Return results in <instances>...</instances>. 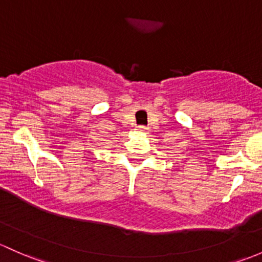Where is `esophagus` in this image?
Wrapping results in <instances>:
<instances>
[{
	"mask_svg": "<svg viewBox=\"0 0 262 262\" xmlns=\"http://www.w3.org/2000/svg\"><path fill=\"white\" fill-rule=\"evenodd\" d=\"M137 130L142 132V133H145V132L148 130V128H147V126H144V125H139V126H137Z\"/></svg>",
	"mask_w": 262,
	"mask_h": 262,
	"instance_id": "1",
	"label": "esophagus"
}]
</instances>
